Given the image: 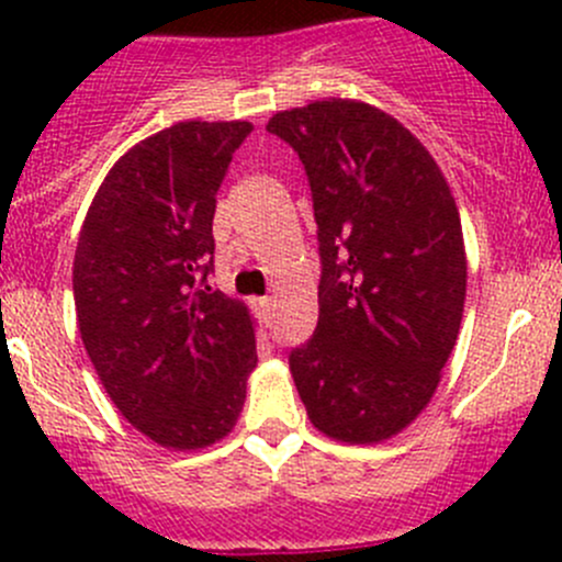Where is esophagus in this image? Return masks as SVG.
I'll return each instance as SVG.
<instances>
[{"mask_svg":"<svg viewBox=\"0 0 562 562\" xmlns=\"http://www.w3.org/2000/svg\"><path fill=\"white\" fill-rule=\"evenodd\" d=\"M258 313H260V321L269 323L271 315H274V299H271V296L258 299Z\"/></svg>","mask_w":562,"mask_h":562,"instance_id":"obj_1","label":"esophagus"}]
</instances>
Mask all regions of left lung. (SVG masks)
<instances>
[{
	"instance_id": "left-lung-1",
	"label": "left lung",
	"mask_w": 562,
	"mask_h": 562,
	"mask_svg": "<svg viewBox=\"0 0 562 562\" xmlns=\"http://www.w3.org/2000/svg\"><path fill=\"white\" fill-rule=\"evenodd\" d=\"M313 190L317 326L291 350L310 422L378 443L432 400L462 323L468 260L459 209L422 140L356 100L274 113Z\"/></svg>"
}]
</instances>
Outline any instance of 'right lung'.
<instances>
[{
    "mask_svg": "<svg viewBox=\"0 0 562 562\" xmlns=\"http://www.w3.org/2000/svg\"><path fill=\"white\" fill-rule=\"evenodd\" d=\"M249 133V122H179L140 140L78 236L83 348L119 413L166 449L225 438L258 364L247 307L206 282L217 190Z\"/></svg>",
    "mask_w": 562,
    "mask_h": 562,
    "instance_id": "1",
    "label": "right lung"
}]
</instances>
